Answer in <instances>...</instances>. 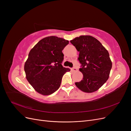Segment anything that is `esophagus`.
<instances>
[{
	"mask_svg": "<svg viewBox=\"0 0 131 131\" xmlns=\"http://www.w3.org/2000/svg\"><path fill=\"white\" fill-rule=\"evenodd\" d=\"M78 70V69H77V68H75V67H74V68H72V71H73V72H77V71Z\"/></svg>",
	"mask_w": 131,
	"mask_h": 131,
	"instance_id": "1",
	"label": "esophagus"
}]
</instances>
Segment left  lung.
<instances>
[{
  "mask_svg": "<svg viewBox=\"0 0 131 131\" xmlns=\"http://www.w3.org/2000/svg\"><path fill=\"white\" fill-rule=\"evenodd\" d=\"M79 52L78 59L83 74L75 85L81 91L92 93L100 89L109 79L112 62L108 51L97 39L90 35H81L70 40Z\"/></svg>",
  "mask_w": 131,
  "mask_h": 131,
  "instance_id": "left-lung-1",
  "label": "left lung"
}]
</instances>
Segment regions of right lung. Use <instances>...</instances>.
Wrapping results in <instances>:
<instances>
[{
    "label": "right lung",
    "instance_id": "right-lung-1",
    "mask_svg": "<svg viewBox=\"0 0 131 131\" xmlns=\"http://www.w3.org/2000/svg\"><path fill=\"white\" fill-rule=\"evenodd\" d=\"M69 41L55 36L43 38L30 51L24 69L28 81L37 92L51 94L61 85L62 77L70 69L63 67L62 50Z\"/></svg>",
    "mask_w": 131,
    "mask_h": 131
}]
</instances>
